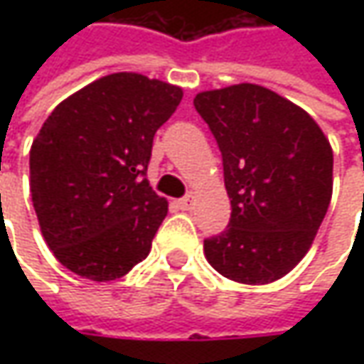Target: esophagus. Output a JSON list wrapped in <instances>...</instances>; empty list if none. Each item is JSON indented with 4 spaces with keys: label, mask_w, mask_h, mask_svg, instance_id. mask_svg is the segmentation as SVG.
<instances>
[{
    "label": "esophagus",
    "mask_w": 364,
    "mask_h": 364,
    "mask_svg": "<svg viewBox=\"0 0 364 364\" xmlns=\"http://www.w3.org/2000/svg\"><path fill=\"white\" fill-rule=\"evenodd\" d=\"M178 206H180L182 210H192V208H194V196H192V194H186L184 198L178 200Z\"/></svg>",
    "instance_id": "34e87169"
}]
</instances>
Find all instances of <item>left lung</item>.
I'll return each mask as SVG.
<instances>
[{
	"instance_id": "obj_1",
	"label": "left lung",
	"mask_w": 364,
	"mask_h": 364,
	"mask_svg": "<svg viewBox=\"0 0 364 364\" xmlns=\"http://www.w3.org/2000/svg\"><path fill=\"white\" fill-rule=\"evenodd\" d=\"M194 107L217 139L231 220L204 239L220 275L261 286L308 253L332 198V147L301 107L241 82L198 92Z\"/></svg>"
}]
</instances>
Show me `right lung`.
<instances>
[{
    "instance_id": "add662e5",
    "label": "right lung",
    "mask_w": 364,
    "mask_h": 364,
    "mask_svg": "<svg viewBox=\"0 0 364 364\" xmlns=\"http://www.w3.org/2000/svg\"><path fill=\"white\" fill-rule=\"evenodd\" d=\"M182 89L115 73L64 99L30 149V192L44 241L66 269L111 282L144 261L168 215L146 172L154 135Z\"/></svg>"
}]
</instances>
